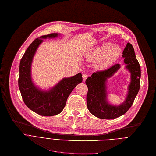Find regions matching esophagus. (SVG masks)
I'll return each instance as SVG.
<instances>
[{
    "label": "esophagus",
    "mask_w": 156,
    "mask_h": 156,
    "mask_svg": "<svg viewBox=\"0 0 156 156\" xmlns=\"http://www.w3.org/2000/svg\"><path fill=\"white\" fill-rule=\"evenodd\" d=\"M88 77V75L87 74H82V78H83V81L85 82V80L87 79V78Z\"/></svg>",
    "instance_id": "esophagus-1"
}]
</instances>
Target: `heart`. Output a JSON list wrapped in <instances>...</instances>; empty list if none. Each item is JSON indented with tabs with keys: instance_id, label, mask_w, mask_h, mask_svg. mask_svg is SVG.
Returning <instances> with one entry per match:
<instances>
[{
	"instance_id": "obj_1",
	"label": "heart",
	"mask_w": 156,
	"mask_h": 156,
	"mask_svg": "<svg viewBox=\"0 0 156 156\" xmlns=\"http://www.w3.org/2000/svg\"><path fill=\"white\" fill-rule=\"evenodd\" d=\"M120 48L111 43L107 42L97 47L88 56V60L98 59L97 65L100 68L106 69L110 67L120 56Z\"/></svg>"
}]
</instances>
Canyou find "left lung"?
I'll use <instances>...</instances> for the list:
<instances>
[{"instance_id":"1","label":"left lung","mask_w":156,"mask_h":156,"mask_svg":"<svg viewBox=\"0 0 156 156\" xmlns=\"http://www.w3.org/2000/svg\"><path fill=\"white\" fill-rule=\"evenodd\" d=\"M126 68L131 73V83L129 87V93L126 100L119 106L110 105L107 101L106 82L119 68L115 64L109 68L93 73L91 77L87 79L85 83L88 87L87 105L89 111L100 119H114L123 115L130 108L140 88L141 69L136 59L132 45L127 43L122 53Z\"/></svg>"}]
</instances>
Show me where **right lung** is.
<instances>
[{
  "instance_id": "obj_1",
  "label": "right lung",
  "mask_w": 156,
  "mask_h": 156,
  "mask_svg": "<svg viewBox=\"0 0 156 156\" xmlns=\"http://www.w3.org/2000/svg\"><path fill=\"white\" fill-rule=\"evenodd\" d=\"M56 33L42 36L36 39L28 47L20 64L18 86L25 105L34 112L43 116H53L63 110L67 99L76 86L82 82V74L64 78L48 91L38 89L32 82L30 67L34 55L42 39L55 37Z\"/></svg>"
}]
</instances>
